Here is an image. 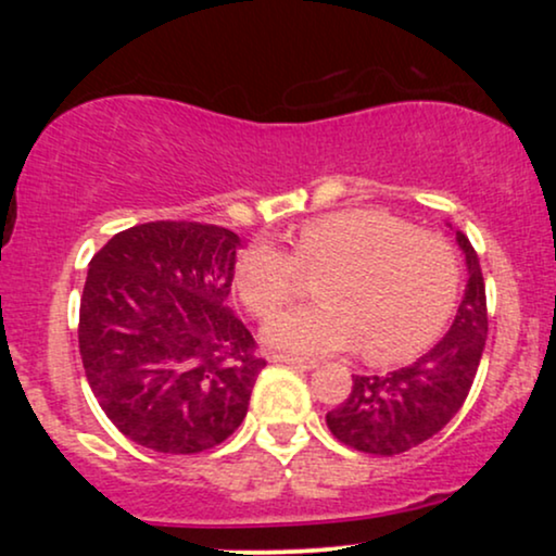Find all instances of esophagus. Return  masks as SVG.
<instances>
[{"label": "esophagus", "instance_id": "1", "mask_svg": "<svg viewBox=\"0 0 556 556\" xmlns=\"http://www.w3.org/2000/svg\"><path fill=\"white\" fill-rule=\"evenodd\" d=\"M269 358L274 363H287V366H295V368H303V371H311V368H316L318 363L311 361V358H298V355H282V353H271Z\"/></svg>", "mask_w": 556, "mask_h": 556}]
</instances>
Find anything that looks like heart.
Listing matches in <instances>:
<instances>
[{
	"label": "heart",
	"mask_w": 556,
	"mask_h": 556,
	"mask_svg": "<svg viewBox=\"0 0 556 556\" xmlns=\"http://www.w3.org/2000/svg\"><path fill=\"white\" fill-rule=\"evenodd\" d=\"M318 277L314 308L290 311L266 340L295 353L355 350L368 363H400L442 334L460 292V258L437 232H420L379 208H344L305 222L295 248L258 238L235 261V290L248 311L269 318Z\"/></svg>",
	"instance_id": "obj_1"
}]
</instances>
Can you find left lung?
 Wrapping results in <instances>:
<instances>
[{
	"label": "left lung",
	"instance_id": "8db88e82",
	"mask_svg": "<svg viewBox=\"0 0 556 556\" xmlns=\"http://www.w3.org/2000/svg\"><path fill=\"white\" fill-rule=\"evenodd\" d=\"M468 287L446 334L410 366L384 376H355L340 407L327 413L329 431L368 455L392 457L424 444L457 416L473 387L486 344V285L476 248L457 232Z\"/></svg>",
	"mask_w": 556,
	"mask_h": 556
}]
</instances>
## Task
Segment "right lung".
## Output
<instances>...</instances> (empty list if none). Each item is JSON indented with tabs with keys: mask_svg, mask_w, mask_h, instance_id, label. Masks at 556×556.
I'll return each instance as SVG.
<instances>
[{
	"mask_svg": "<svg viewBox=\"0 0 556 556\" xmlns=\"http://www.w3.org/2000/svg\"><path fill=\"white\" fill-rule=\"evenodd\" d=\"M240 238L203 222L123 229L88 266L78 342L106 418L140 446L198 455L242 424L266 361L227 308Z\"/></svg>",
	"mask_w": 556,
	"mask_h": 556,
	"instance_id": "add662e5",
	"label": "right lung"
}]
</instances>
